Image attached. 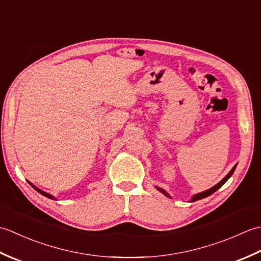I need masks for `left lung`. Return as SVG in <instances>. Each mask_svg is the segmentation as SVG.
<instances>
[{"instance_id": "8db88e82", "label": "left lung", "mask_w": 261, "mask_h": 261, "mask_svg": "<svg viewBox=\"0 0 261 261\" xmlns=\"http://www.w3.org/2000/svg\"><path fill=\"white\" fill-rule=\"evenodd\" d=\"M236 167H237V165L234 166V167H233V168H232V169H231V171H230V173H229L228 175H226V176L224 177V178H223L222 180H221V181L219 182V184H216L215 186H213L212 188H210V190H207V191H205V192H202V193H199V194H196V195L193 197V199H192V201H193V202H195V201H197V199H202V198H204V197H207V196H210V195H211V194H213L214 192H216V191H218V190H219V188H220L221 186H222V185L224 184V182H225L226 180H228V179L230 178V177L232 176V174H233V171H234ZM158 190H159L160 192H162V193H164L166 196H168V197H169V195H168V194H167V193H166V192H165L164 190H162V188H158Z\"/></svg>"}]
</instances>
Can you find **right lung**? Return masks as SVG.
<instances>
[{
  "instance_id": "1",
  "label": "right lung",
  "mask_w": 261,
  "mask_h": 261,
  "mask_svg": "<svg viewBox=\"0 0 261 261\" xmlns=\"http://www.w3.org/2000/svg\"><path fill=\"white\" fill-rule=\"evenodd\" d=\"M30 185H31L33 188H35V190H36L37 192H39L40 194H42L43 196H46V197H48V198H51V199H55V197H54V196H51L50 194H48V193H46V192H42V191H40V190H39V188H37L36 186H33V185L31 184V182H30Z\"/></svg>"
}]
</instances>
